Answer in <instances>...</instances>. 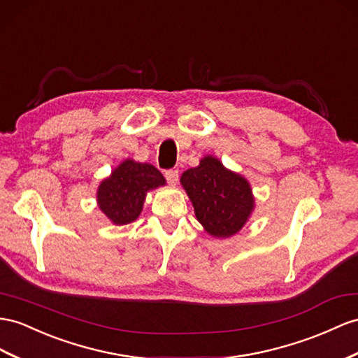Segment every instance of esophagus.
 <instances>
[{
	"label": "esophagus",
	"mask_w": 358,
	"mask_h": 358,
	"mask_svg": "<svg viewBox=\"0 0 358 358\" xmlns=\"http://www.w3.org/2000/svg\"><path fill=\"white\" fill-rule=\"evenodd\" d=\"M164 177H166L168 182L171 186H176L177 181H178V171L177 169H169L164 172Z\"/></svg>",
	"instance_id": "obj_1"
}]
</instances>
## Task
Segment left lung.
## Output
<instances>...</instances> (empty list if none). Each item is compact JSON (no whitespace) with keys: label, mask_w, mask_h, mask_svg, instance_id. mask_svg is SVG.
I'll return each instance as SVG.
<instances>
[{"label":"left lung","mask_w":358,"mask_h":358,"mask_svg":"<svg viewBox=\"0 0 358 358\" xmlns=\"http://www.w3.org/2000/svg\"><path fill=\"white\" fill-rule=\"evenodd\" d=\"M180 182L198 222L216 239L239 233L255 208L250 181L225 168L215 155H204L196 168L182 172Z\"/></svg>","instance_id":"1"}]
</instances>
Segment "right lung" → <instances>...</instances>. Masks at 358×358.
I'll return each instance as SVG.
<instances>
[{"mask_svg": "<svg viewBox=\"0 0 358 358\" xmlns=\"http://www.w3.org/2000/svg\"><path fill=\"white\" fill-rule=\"evenodd\" d=\"M164 185L166 180L152 164L125 159L99 182L96 203L110 222L127 225L142 213L146 194Z\"/></svg>", "mask_w": 358, "mask_h": 358, "instance_id": "add662e5", "label": "right lung"}]
</instances>
